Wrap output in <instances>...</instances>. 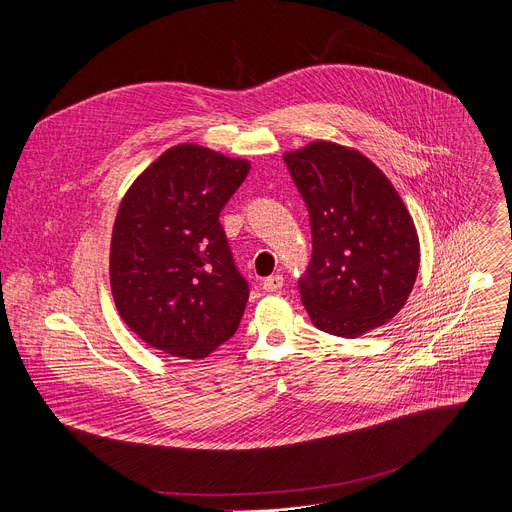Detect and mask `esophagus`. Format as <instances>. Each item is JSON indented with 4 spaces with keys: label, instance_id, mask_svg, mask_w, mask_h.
<instances>
[{
    "label": "esophagus",
    "instance_id": "1",
    "mask_svg": "<svg viewBox=\"0 0 512 512\" xmlns=\"http://www.w3.org/2000/svg\"><path fill=\"white\" fill-rule=\"evenodd\" d=\"M283 287V277L281 275H269L263 279V289L265 291H279Z\"/></svg>",
    "mask_w": 512,
    "mask_h": 512
}]
</instances>
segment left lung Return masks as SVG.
Listing matches in <instances>:
<instances>
[{
  "label": "left lung",
  "mask_w": 512,
  "mask_h": 512,
  "mask_svg": "<svg viewBox=\"0 0 512 512\" xmlns=\"http://www.w3.org/2000/svg\"><path fill=\"white\" fill-rule=\"evenodd\" d=\"M283 160L310 214L312 259L298 287L312 324L342 338L387 324L419 269L401 196L369 158L338 143L312 141Z\"/></svg>",
  "instance_id": "8db88e82"
}]
</instances>
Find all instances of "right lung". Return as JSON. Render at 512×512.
Segmentation results:
<instances>
[{
    "label": "right lung",
    "mask_w": 512,
    "mask_h": 512,
    "mask_svg": "<svg viewBox=\"0 0 512 512\" xmlns=\"http://www.w3.org/2000/svg\"><path fill=\"white\" fill-rule=\"evenodd\" d=\"M249 168L247 160L182 143L123 196L111 237V291L121 320L143 342L196 360L237 332L249 283L218 216Z\"/></svg>",
    "instance_id": "obj_1"
}]
</instances>
